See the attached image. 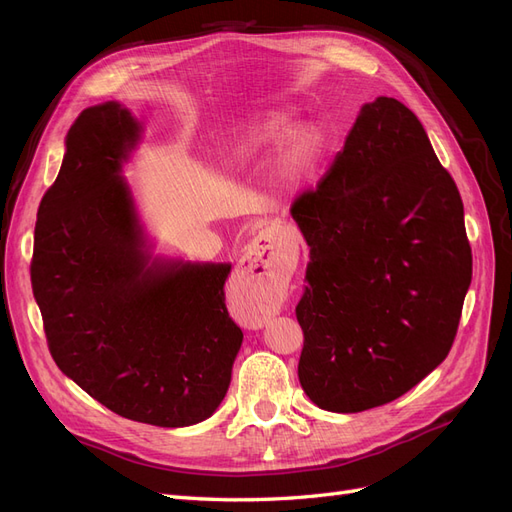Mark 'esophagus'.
<instances>
[{
    "mask_svg": "<svg viewBox=\"0 0 512 512\" xmlns=\"http://www.w3.org/2000/svg\"><path fill=\"white\" fill-rule=\"evenodd\" d=\"M282 243L275 239H254L247 245V258L252 260V267H258L260 273H254L252 280L241 288V299L245 307L256 316L258 322L280 312L284 292L275 280V265L280 262Z\"/></svg>",
    "mask_w": 512,
    "mask_h": 512,
    "instance_id": "esophagus-1",
    "label": "esophagus"
}]
</instances>
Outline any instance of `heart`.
I'll return each mask as SVG.
<instances>
[{"instance_id": "heart-1", "label": "heart", "mask_w": 512, "mask_h": 512, "mask_svg": "<svg viewBox=\"0 0 512 512\" xmlns=\"http://www.w3.org/2000/svg\"><path fill=\"white\" fill-rule=\"evenodd\" d=\"M294 133L292 117L284 111H271L265 117L256 121L252 128V143L254 145H280L288 141L289 136ZM292 136V135H291ZM293 137V136H292ZM322 141L316 130H301L290 139L286 153H284V175L288 179H297L309 170L320 158Z\"/></svg>"}]
</instances>
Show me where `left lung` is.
Listing matches in <instances>:
<instances>
[{"label": "left lung", "instance_id": "8db88e82", "mask_svg": "<svg viewBox=\"0 0 512 512\" xmlns=\"http://www.w3.org/2000/svg\"><path fill=\"white\" fill-rule=\"evenodd\" d=\"M290 213L309 245L303 391L344 414L408 393L451 352L472 282L461 196L421 121L395 98L365 104Z\"/></svg>", "mask_w": 512, "mask_h": 512}]
</instances>
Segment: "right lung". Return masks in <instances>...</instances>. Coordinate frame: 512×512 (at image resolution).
<instances>
[{
  "label": "right lung",
  "mask_w": 512,
  "mask_h": 512,
  "mask_svg": "<svg viewBox=\"0 0 512 512\" xmlns=\"http://www.w3.org/2000/svg\"><path fill=\"white\" fill-rule=\"evenodd\" d=\"M138 123L85 108L34 232L32 288L53 361L130 421L188 427L224 399L243 333L226 309L230 265H149L121 160Z\"/></svg>",
  "instance_id": "right-lung-1"
}]
</instances>
